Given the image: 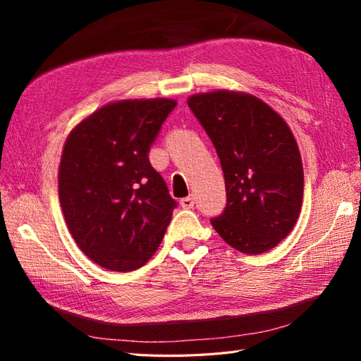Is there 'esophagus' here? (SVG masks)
<instances>
[{"label":"esophagus","instance_id":"34e87169","mask_svg":"<svg viewBox=\"0 0 361 361\" xmlns=\"http://www.w3.org/2000/svg\"><path fill=\"white\" fill-rule=\"evenodd\" d=\"M180 204H181V208H185V209H192V208H194V204H195V198H194V195H189V197L181 198V200H180Z\"/></svg>","mask_w":361,"mask_h":361}]
</instances>
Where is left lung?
<instances>
[{
    "label": "left lung",
    "mask_w": 361,
    "mask_h": 361,
    "mask_svg": "<svg viewBox=\"0 0 361 361\" xmlns=\"http://www.w3.org/2000/svg\"><path fill=\"white\" fill-rule=\"evenodd\" d=\"M225 175L226 206L211 224L229 247L262 255L290 234L304 194L301 153L291 130L256 96L212 91L188 99Z\"/></svg>",
    "instance_id": "left-lung-1"
}]
</instances>
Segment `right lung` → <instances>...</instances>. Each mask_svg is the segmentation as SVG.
I'll list each match as a JSON object with an SVG mask.
<instances>
[{
  "mask_svg": "<svg viewBox=\"0 0 361 361\" xmlns=\"http://www.w3.org/2000/svg\"><path fill=\"white\" fill-rule=\"evenodd\" d=\"M172 99L106 104L66 137L59 198L68 229L94 264L133 271L155 255L176 202L149 161Z\"/></svg>",
  "mask_w": 361,
  "mask_h": 361,
  "instance_id": "obj_1",
  "label": "right lung"
}]
</instances>
